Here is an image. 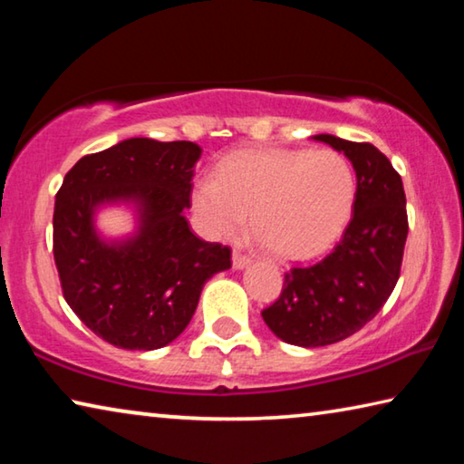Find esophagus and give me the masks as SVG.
Listing matches in <instances>:
<instances>
[{
    "mask_svg": "<svg viewBox=\"0 0 464 464\" xmlns=\"http://www.w3.org/2000/svg\"><path fill=\"white\" fill-rule=\"evenodd\" d=\"M231 262H233V270H243L251 264V257L246 256V254H241V251H233Z\"/></svg>",
    "mask_w": 464,
    "mask_h": 464,
    "instance_id": "1",
    "label": "esophagus"
}]
</instances>
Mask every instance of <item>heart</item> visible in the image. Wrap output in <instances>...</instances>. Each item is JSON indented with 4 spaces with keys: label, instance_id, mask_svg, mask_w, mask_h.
<instances>
[{
    "label": "heart",
    "instance_id": "b5f03b06",
    "mask_svg": "<svg viewBox=\"0 0 464 464\" xmlns=\"http://www.w3.org/2000/svg\"><path fill=\"white\" fill-rule=\"evenodd\" d=\"M356 200L350 161L332 149H246L217 178L194 182L190 202L204 233L235 239L251 227L282 262L313 260L340 239Z\"/></svg>",
    "mask_w": 464,
    "mask_h": 464
}]
</instances>
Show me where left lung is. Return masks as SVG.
I'll list each match as a JSON object with an SVG mask.
<instances>
[{
	"instance_id": "obj_1",
	"label": "left lung",
	"mask_w": 464,
	"mask_h": 464,
	"mask_svg": "<svg viewBox=\"0 0 464 464\" xmlns=\"http://www.w3.org/2000/svg\"><path fill=\"white\" fill-rule=\"evenodd\" d=\"M348 157L356 171L352 221L332 254L285 274L278 301L262 311L282 342L319 348L345 340L387 303L401 270L407 210L401 176L371 143L315 135Z\"/></svg>"
}]
</instances>
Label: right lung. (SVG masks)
<instances>
[{
	"label": "right lung",
	"instance_id": "1",
	"mask_svg": "<svg viewBox=\"0 0 464 464\" xmlns=\"http://www.w3.org/2000/svg\"><path fill=\"white\" fill-rule=\"evenodd\" d=\"M190 140L124 139L82 157L54 198L53 254L63 295L102 340L124 350H157L190 324L207 280L231 268L229 247L190 231L194 166ZM129 208L136 229L99 231L104 208Z\"/></svg>",
	"mask_w": 464,
	"mask_h": 464
}]
</instances>
